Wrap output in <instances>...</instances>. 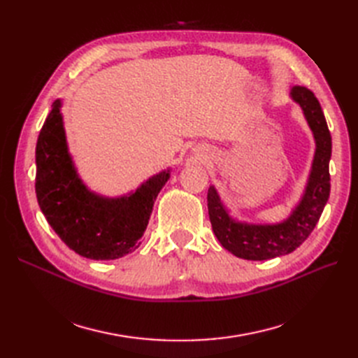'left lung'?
Masks as SVG:
<instances>
[{"instance_id":"8db88e82","label":"left lung","mask_w":358,"mask_h":358,"mask_svg":"<svg viewBox=\"0 0 358 358\" xmlns=\"http://www.w3.org/2000/svg\"><path fill=\"white\" fill-rule=\"evenodd\" d=\"M289 96L301 107L317 148L305 192L288 218L278 224L236 221L225 209L215 187L208 191L209 218L216 239L227 251L243 259L263 262L294 251L315 229L330 196L331 136L320 101L305 86H294Z\"/></svg>"}]
</instances>
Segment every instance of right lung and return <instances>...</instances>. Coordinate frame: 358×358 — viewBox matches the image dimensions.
Returning a JSON list of instances; mask_svg holds the SVG:
<instances>
[{"instance_id": "obj_1", "label": "right lung", "mask_w": 358, "mask_h": 358, "mask_svg": "<svg viewBox=\"0 0 358 358\" xmlns=\"http://www.w3.org/2000/svg\"><path fill=\"white\" fill-rule=\"evenodd\" d=\"M61 100H55L36 146V194L43 215L59 239L91 259H116L136 251L154 201L170 169L121 197H103L85 185L69 152Z\"/></svg>"}]
</instances>
